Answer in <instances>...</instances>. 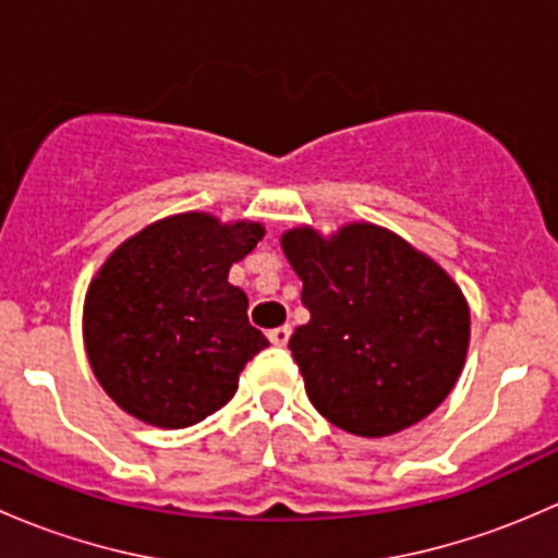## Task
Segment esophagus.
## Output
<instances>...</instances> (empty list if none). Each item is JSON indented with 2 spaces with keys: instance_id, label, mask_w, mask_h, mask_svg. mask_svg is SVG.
<instances>
[{
  "instance_id": "esophagus-1",
  "label": "esophagus",
  "mask_w": 558,
  "mask_h": 558,
  "mask_svg": "<svg viewBox=\"0 0 558 558\" xmlns=\"http://www.w3.org/2000/svg\"><path fill=\"white\" fill-rule=\"evenodd\" d=\"M269 342H272V345H278V348H283L286 342H289V337H291V326H278V329H269Z\"/></svg>"
}]
</instances>
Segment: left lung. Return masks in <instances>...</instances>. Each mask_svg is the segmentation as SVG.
<instances>
[{
    "label": "left lung",
    "instance_id": "left-lung-1",
    "mask_svg": "<svg viewBox=\"0 0 558 558\" xmlns=\"http://www.w3.org/2000/svg\"><path fill=\"white\" fill-rule=\"evenodd\" d=\"M311 320L289 348L313 408L359 437L418 424L451 393L470 345V307L442 267L388 229L331 240L283 234Z\"/></svg>",
    "mask_w": 558,
    "mask_h": 558
}]
</instances>
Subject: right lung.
<instances>
[{"label":"right lung","instance_id":"add662e5","mask_svg":"<svg viewBox=\"0 0 558 558\" xmlns=\"http://www.w3.org/2000/svg\"><path fill=\"white\" fill-rule=\"evenodd\" d=\"M258 223L183 213L126 240L92 280L83 337L94 375L126 413L183 429L221 410L267 348L229 269L262 240Z\"/></svg>","mask_w":558,"mask_h":558}]
</instances>
